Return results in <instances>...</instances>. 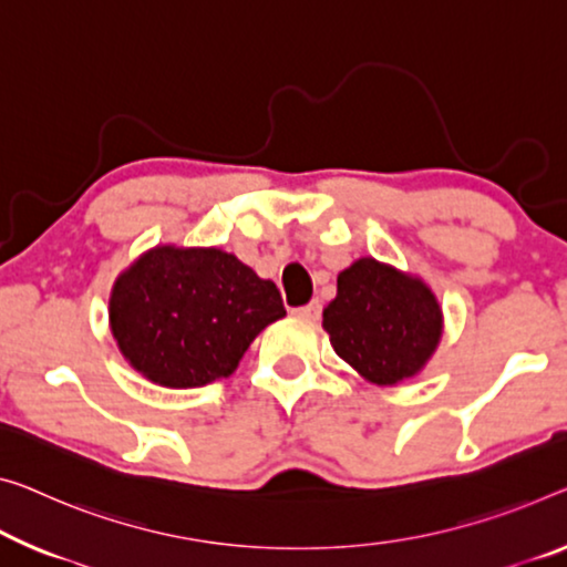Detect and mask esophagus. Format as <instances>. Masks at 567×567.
<instances>
[{
  "label": "esophagus",
  "mask_w": 567,
  "mask_h": 567,
  "mask_svg": "<svg viewBox=\"0 0 567 567\" xmlns=\"http://www.w3.org/2000/svg\"><path fill=\"white\" fill-rule=\"evenodd\" d=\"M296 313H299V317H303V319H309V321H317L321 317V301L313 299V301L307 303V307L296 309Z\"/></svg>",
  "instance_id": "obj_1"
}]
</instances>
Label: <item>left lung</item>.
Listing matches in <instances>:
<instances>
[{"instance_id": "8db88e82", "label": "left lung", "mask_w": 567, "mask_h": 567, "mask_svg": "<svg viewBox=\"0 0 567 567\" xmlns=\"http://www.w3.org/2000/svg\"><path fill=\"white\" fill-rule=\"evenodd\" d=\"M334 352L374 385H395L425 368L441 342L443 313L421 278L374 258L337 276L324 309Z\"/></svg>"}]
</instances>
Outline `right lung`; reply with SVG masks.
<instances>
[{"instance_id": "1", "label": "right lung", "mask_w": 567, "mask_h": 567, "mask_svg": "<svg viewBox=\"0 0 567 567\" xmlns=\"http://www.w3.org/2000/svg\"><path fill=\"white\" fill-rule=\"evenodd\" d=\"M281 317L276 284L220 248L156 246L116 278L109 301L121 354L164 388L228 378Z\"/></svg>"}]
</instances>
